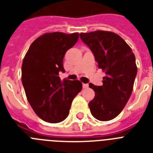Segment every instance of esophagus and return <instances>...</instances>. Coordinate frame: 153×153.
<instances>
[{
    "label": "esophagus",
    "mask_w": 153,
    "mask_h": 153,
    "mask_svg": "<svg viewBox=\"0 0 153 153\" xmlns=\"http://www.w3.org/2000/svg\"><path fill=\"white\" fill-rule=\"evenodd\" d=\"M82 86H83V88H88L89 87V85H88V84H84V83H83L82 84Z\"/></svg>",
    "instance_id": "34e87169"
}]
</instances>
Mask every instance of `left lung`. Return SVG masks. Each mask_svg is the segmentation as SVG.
Wrapping results in <instances>:
<instances>
[{"label": "left lung", "instance_id": "8db88e82", "mask_svg": "<svg viewBox=\"0 0 153 153\" xmlns=\"http://www.w3.org/2000/svg\"><path fill=\"white\" fill-rule=\"evenodd\" d=\"M80 38L93 53L98 68L106 74L102 85L89 84L95 92L89 103L90 112L100 121L113 120L123 111L132 94L137 71L134 54L126 42L112 32L82 33Z\"/></svg>", "mask_w": 153, "mask_h": 153}]
</instances>
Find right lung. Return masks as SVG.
<instances>
[{
  "mask_svg": "<svg viewBox=\"0 0 153 153\" xmlns=\"http://www.w3.org/2000/svg\"><path fill=\"white\" fill-rule=\"evenodd\" d=\"M79 33H45L30 46L22 65V83L28 102L45 122L56 123L68 117L74 97L82 89L79 80L59 77L64 72L66 52L79 40Z\"/></svg>",
  "mask_w": 153,
  "mask_h": 153,
  "instance_id": "obj_1",
  "label": "right lung"
}]
</instances>
